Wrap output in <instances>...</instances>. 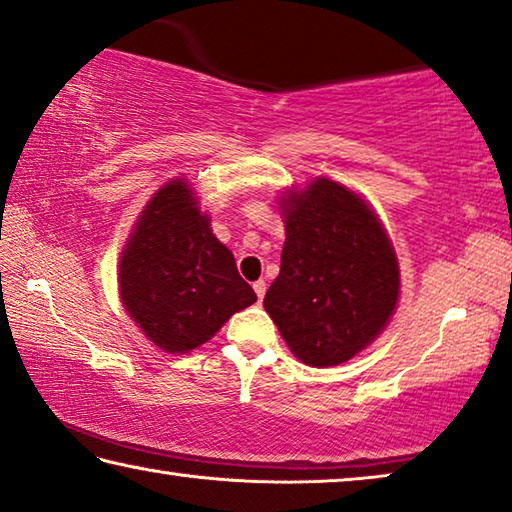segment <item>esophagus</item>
Returning <instances> with one entry per match:
<instances>
[{
	"label": "esophagus",
	"mask_w": 512,
	"mask_h": 512,
	"mask_svg": "<svg viewBox=\"0 0 512 512\" xmlns=\"http://www.w3.org/2000/svg\"><path fill=\"white\" fill-rule=\"evenodd\" d=\"M253 289H255V294H257V300H264V294H266V282H264V280H257L255 285H253Z\"/></svg>",
	"instance_id": "esophagus-1"
}]
</instances>
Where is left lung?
Returning <instances> with one entry per match:
<instances>
[{"mask_svg": "<svg viewBox=\"0 0 512 512\" xmlns=\"http://www.w3.org/2000/svg\"><path fill=\"white\" fill-rule=\"evenodd\" d=\"M287 241L264 307L298 360L335 367L392 316L399 264L383 225L346 186L316 180L285 202Z\"/></svg>", "mask_w": 512, "mask_h": 512, "instance_id": "8db88e82", "label": "left lung"}]
</instances>
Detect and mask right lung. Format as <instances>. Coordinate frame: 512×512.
<instances>
[{"label": "right lung", "mask_w": 512, "mask_h": 512, "mask_svg": "<svg viewBox=\"0 0 512 512\" xmlns=\"http://www.w3.org/2000/svg\"><path fill=\"white\" fill-rule=\"evenodd\" d=\"M120 296L145 337L168 353L205 344L257 300L182 180L159 189L136 223L120 259Z\"/></svg>", "instance_id": "right-lung-1"}]
</instances>
